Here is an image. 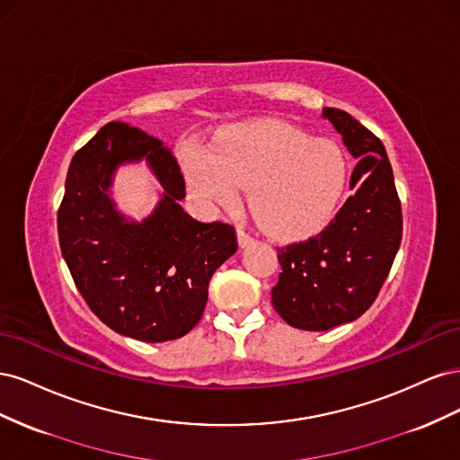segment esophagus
<instances>
[{"label":"esophagus","instance_id":"obj_1","mask_svg":"<svg viewBox=\"0 0 460 460\" xmlns=\"http://www.w3.org/2000/svg\"><path fill=\"white\" fill-rule=\"evenodd\" d=\"M238 243L240 247H247L249 243H253V238L243 228H238Z\"/></svg>","mask_w":460,"mask_h":460}]
</instances>
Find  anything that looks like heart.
Masks as SVG:
<instances>
[{"instance_id":"b5f03b06","label":"heart","mask_w":460,"mask_h":460,"mask_svg":"<svg viewBox=\"0 0 460 460\" xmlns=\"http://www.w3.org/2000/svg\"><path fill=\"white\" fill-rule=\"evenodd\" d=\"M188 188L205 205L230 207L238 188L274 238H301L320 228L345 186V157L330 140L282 120L242 124L222 132L211 149L180 147Z\"/></svg>"}]
</instances>
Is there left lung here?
Wrapping results in <instances>:
<instances>
[{
    "mask_svg": "<svg viewBox=\"0 0 460 460\" xmlns=\"http://www.w3.org/2000/svg\"><path fill=\"white\" fill-rule=\"evenodd\" d=\"M323 117L341 134L355 159L353 196L330 225L307 242L278 247L282 272L272 305L289 326L324 332L363 314L392 269L401 245L402 217L384 144L341 109Z\"/></svg>",
    "mask_w": 460,
    "mask_h": 460,
    "instance_id": "obj_1",
    "label": "left lung"
}]
</instances>
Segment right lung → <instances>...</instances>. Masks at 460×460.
Returning a JSON list of instances; mask_svg holds the SVG:
<instances>
[{"mask_svg": "<svg viewBox=\"0 0 460 460\" xmlns=\"http://www.w3.org/2000/svg\"><path fill=\"white\" fill-rule=\"evenodd\" d=\"M146 160L164 190L144 221L124 217L110 198L120 164ZM186 182L161 140L124 122H109L76 151L58 213L61 253L93 314L147 343L171 341L196 326L208 280L238 249L225 222H199L180 201Z\"/></svg>", "mask_w": 460, "mask_h": 460, "instance_id": "1", "label": "right lung"}]
</instances>
